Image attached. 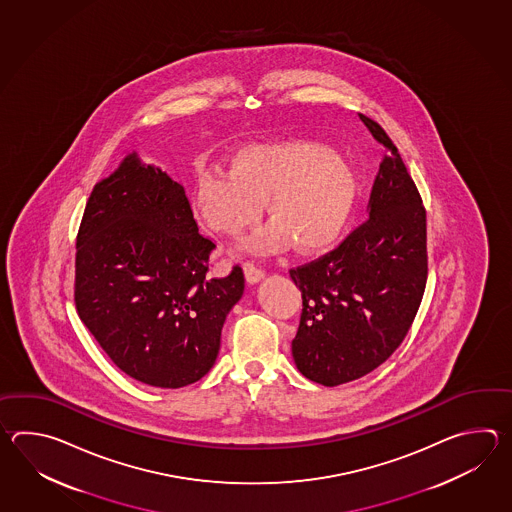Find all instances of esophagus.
I'll return each mask as SVG.
<instances>
[{
  "instance_id": "1",
  "label": "esophagus",
  "mask_w": 512,
  "mask_h": 512,
  "mask_svg": "<svg viewBox=\"0 0 512 512\" xmlns=\"http://www.w3.org/2000/svg\"><path fill=\"white\" fill-rule=\"evenodd\" d=\"M243 271H245L247 282L251 283V285L260 283L261 280H263V276H265V272L261 271L260 267L252 265V263H245V265H243Z\"/></svg>"
}]
</instances>
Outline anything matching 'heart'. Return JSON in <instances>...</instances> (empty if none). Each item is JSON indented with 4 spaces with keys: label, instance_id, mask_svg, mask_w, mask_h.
Wrapping results in <instances>:
<instances>
[{
    "label": "heart",
    "instance_id": "obj_1",
    "mask_svg": "<svg viewBox=\"0 0 512 512\" xmlns=\"http://www.w3.org/2000/svg\"><path fill=\"white\" fill-rule=\"evenodd\" d=\"M355 196V175L327 144L276 139L238 148L229 172H201L194 208L212 232L240 236L258 221L265 203L272 223L247 241L249 251L271 254L293 243L296 251L315 252L337 240Z\"/></svg>",
    "mask_w": 512,
    "mask_h": 512
}]
</instances>
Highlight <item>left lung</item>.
<instances>
[{
    "mask_svg": "<svg viewBox=\"0 0 512 512\" xmlns=\"http://www.w3.org/2000/svg\"><path fill=\"white\" fill-rule=\"evenodd\" d=\"M386 153L370 218L338 249L289 271L302 291L294 364L309 381L338 386L379 368L401 346L426 285V214L386 131L360 115Z\"/></svg>",
    "mask_w": 512,
    "mask_h": 512,
    "instance_id": "obj_1",
    "label": "left lung"
}]
</instances>
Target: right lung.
Instances as JSON below:
<instances>
[{
    "instance_id": "right-lung-1",
    "label": "right lung",
    "mask_w": 512,
    "mask_h": 512,
    "mask_svg": "<svg viewBox=\"0 0 512 512\" xmlns=\"http://www.w3.org/2000/svg\"><path fill=\"white\" fill-rule=\"evenodd\" d=\"M214 249L183 185L139 153L93 188L78 230L75 302L131 379L175 390L214 366L223 324L245 289L240 267L208 278Z\"/></svg>"
}]
</instances>
